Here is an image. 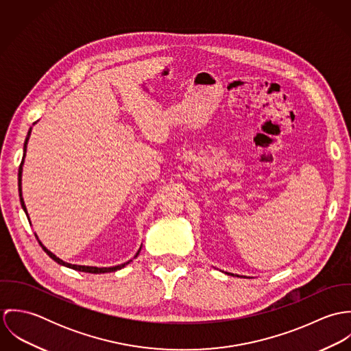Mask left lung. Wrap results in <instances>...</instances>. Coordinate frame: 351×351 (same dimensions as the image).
I'll return each mask as SVG.
<instances>
[{
	"label": "left lung",
	"mask_w": 351,
	"mask_h": 351,
	"mask_svg": "<svg viewBox=\"0 0 351 351\" xmlns=\"http://www.w3.org/2000/svg\"><path fill=\"white\" fill-rule=\"evenodd\" d=\"M227 274H231V273H227ZM231 276H234V274H231ZM239 277V276H238Z\"/></svg>",
	"instance_id": "1"
}]
</instances>
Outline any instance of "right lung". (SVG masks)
<instances>
[{"label":"right lung","instance_id":"add662e5","mask_svg":"<svg viewBox=\"0 0 351 351\" xmlns=\"http://www.w3.org/2000/svg\"><path fill=\"white\" fill-rule=\"evenodd\" d=\"M35 124V123H34ZM31 131H32V127L29 128V131H28V134H27V138H25V142H24V154H23V159H21V163H20V167H19V196H20V202H21V206H23V209H24V212L27 213V217H29L28 216V212H27V208H25V204H24V200H23V195H21V174H23V165H24V158H25V152H27V145H28V141H29V136H31ZM35 237H36V239H38V235L35 234ZM38 242H39V245L42 246V249L47 252V255L52 258L56 263H59V265H62V266H66V267H70V269H74V270H78V271H85V273H95V274H100V273H110V271H116V270H120V269H123L125 265H128L131 261H128V262H125V263H121V265H117V266H112V267H97V266H84V265H73V263H67V262H64V261H62L60 258H58L55 254H52L50 250H47L45 246H43V243L38 239ZM142 249V247H141ZM141 249L138 250V252L135 254V256L134 258H136L138 255H139V252H141Z\"/></svg>","mask_w":351,"mask_h":351}]
</instances>
